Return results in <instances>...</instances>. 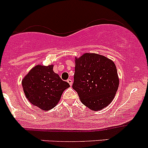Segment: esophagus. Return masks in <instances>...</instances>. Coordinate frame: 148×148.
Instances as JSON below:
<instances>
[{"instance_id": "esophagus-1", "label": "esophagus", "mask_w": 148, "mask_h": 148, "mask_svg": "<svg viewBox=\"0 0 148 148\" xmlns=\"http://www.w3.org/2000/svg\"><path fill=\"white\" fill-rule=\"evenodd\" d=\"M67 82H69V84H70V85L72 86V84H73V81H72V79H68V80H67Z\"/></svg>"}]
</instances>
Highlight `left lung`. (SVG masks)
Segmentation results:
<instances>
[{"instance_id":"8db88e82","label":"left lung","mask_w":148,"mask_h":148,"mask_svg":"<svg viewBox=\"0 0 148 148\" xmlns=\"http://www.w3.org/2000/svg\"><path fill=\"white\" fill-rule=\"evenodd\" d=\"M75 59L73 88L88 108L102 110L112 102L118 89L115 64L111 59L95 53H85Z\"/></svg>"}]
</instances>
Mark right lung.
<instances>
[{
    "mask_svg": "<svg viewBox=\"0 0 148 148\" xmlns=\"http://www.w3.org/2000/svg\"><path fill=\"white\" fill-rule=\"evenodd\" d=\"M54 65H36L22 79L26 99L34 106L45 111L57 105L65 89L70 87L53 71Z\"/></svg>",
    "mask_w": 148,
    "mask_h": 148,
    "instance_id": "1",
    "label": "right lung"
}]
</instances>
